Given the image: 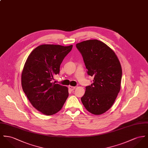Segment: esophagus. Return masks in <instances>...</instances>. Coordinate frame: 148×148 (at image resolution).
<instances>
[{
	"label": "esophagus",
	"mask_w": 148,
	"mask_h": 148,
	"mask_svg": "<svg viewBox=\"0 0 148 148\" xmlns=\"http://www.w3.org/2000/svg\"><path fill=\"white\" fill-rule=\"evenodd\" d=\"M69 88L70 91H73L75 89V87H73V86H69Z\"/></svg>",
	"instance_id": "esophagus-1"
}]
</instances>
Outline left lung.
<instances>
[{
    "instance_id": "8db88e82",
    "label": "left lung",
    "mask_w": 148,
    "mask_h": 148,
    "mask_svg": "<svg viewBox=\"0 0 148 148\" xmlns=\"http://www.w3.org/2000/svg\"><path fill=\"white\" fill-rule=\"evenodd\" d=\"M82 53L87 73L93 83L86 87L81 101L92 114L101 115L113 105L121 90L122 70L114 51L97 39L83 41L76 45Z\"/></svg>"
}]
</instances>
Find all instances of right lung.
<instances>
[{"mask_svg":"<svg viewBox=\"0 0 148 148\" xmlns=\"http://www.w3.org/2000/svg\"><path fill=\"white\" fill-rule=\"evenodd\" d=\"M73 45H42L27 57L21 74L23 91L34 108L46 115L57 113L68 97V88L51 82L59 73L64 57Z\"/></svg>","mask_w":148,"mask_h":148,"instance_id":"add662e5","label":"right lung"}]
</instances>
